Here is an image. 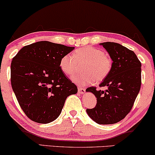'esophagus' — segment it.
I'll return each mask as SVG.
<instances>
[{
    "label": "esophagus",
    "mask_w": 155,
    "mask_h": 155,
    "mask_svg": "<svg viewBox=\"0 0 155 155\" xmlns=\"http://www.w3.org/2000/svg\"><path fill=\"white\" fill-rule=\"evenodd\" d=\"M78 92H79V94H81V95H82V94H84L85 92V89L79 87L78 89Z\"/></svg>",
    "instance_id": "esophagus-1"
}]
</instances>
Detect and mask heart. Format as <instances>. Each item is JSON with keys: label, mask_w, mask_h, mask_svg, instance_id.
Masks as SVG:
<instances>
[{"label": "heart", "mask_w": 155, "mask_h": 155, "mask_svg": "<svg viewBox=\"0 0 155 155\" xmlns=\"http://www.w3.org/2000/svg\"><path fill=\"white\" fill-rule=\"evenodd\" d=\"M83 72L71 78L73 82L80 86L103 81L108 75L111 68V60L101 49L92 47H84L76 50L74 56L64 55L60 62L61 71L65 75L72 76L79 68V64Z\"/></svg>", "instance_id": "heart-1"}]
</instances>
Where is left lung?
<instances>
[{
    "label": "left lung",
    "mask_w": 155,
    "mask_h": 155,
    "mask_svg": "<svg viewBox=\"0 0 155 155\" xmlns=\"http://www.w3.org/2000/svg\"><path fill=\"white\" fill-rule=\"evenodd\" d=\"M113 61L111 68L99 87H107L105 91L90 87L97 98V104L87 109L88 116L99 124L120 122L130 111L141 84V63L134 51L114 42L101 43Z\"/></svg>",
    "instance_id": "1"
}]
</instances>
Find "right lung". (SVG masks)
I'll return each instance as SVG.
<instances>
[{
    "label": "right lung",
    "instance_id": "right-lung-1",
    "mask_svg": "<svg viewBox=\"0 0 155 155\" xmlns=\"http://www.w3.org/2000/svg\"><path fill=\"white\" fill-rule=\"evenodd\" d=\"M74 47L42 41L22 47L12 59L11 83L18 103L31 120L47 124L60 116L68 96L77 87L60 62Z\"/></svg>",
    "mask_w": 155,
    "mask_h": 155
}]
</instances>
